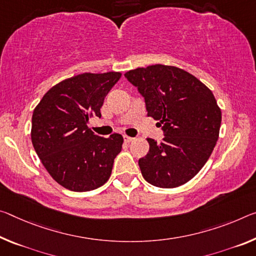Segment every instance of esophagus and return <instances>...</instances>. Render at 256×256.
<instances>
[{
	"instance_id": "obj_1",
	"label": "esophagus",
	"mask_w": 256,
	"mask_h": 256,
	"mask_svg": "<svg viewBox=\"0 0 256 256\" xmlns=\"http://www.w3.org/2000/svg\"><path fill=\"white\" fill-rule=\"evenodd\" d=\"M123 138H124V141H125V142H126V144L131 142V141L133 140V138H132V136H124Z\"/></svg>"
}]
</instances>
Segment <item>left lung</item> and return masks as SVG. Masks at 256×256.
<instances>
[{
    "label": "left lung",
    "mask_w": 256,
    "mask_h": 256,
    "mask_svg": "<svg viewBox=\"0 0 256 256\" xmlns=\"http://www.w3.org/2000/svg\"><path fill=\"white\" fill-rule=\"evenodd\" d=\"M144 96L147 116L163 126V142L147 139L149 152L139 160L144 180L176 188L200 171L220 133L222 114L212 91L181 68L152 64L125 72Z\"/></svg>",
    "instance_id": "obj_1"
}]
</instances>
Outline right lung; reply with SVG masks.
I'll return each mask as SVG.
<instances>
[{"mask_svg":"<svg viewBox=\"0 0 256 256\" xmlns=\"http://www.w3.org/2000/svg\"><path fill=\"white\" fill-rule=\"evenodd\" d=\"M120 72H84L52 86L32 117V144L56 182L83 192L106 184L123 136L94 134L88 128L93 116L101 117L104 96L120 78Z\"/></svg>","mask_w":256,"mask_h":256,"instance_id":"right-lung-1","label":"right lung"}]
</instances>
